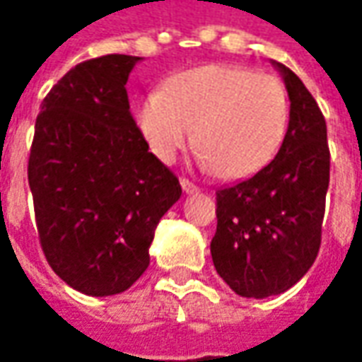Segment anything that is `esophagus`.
<instances>
[{
  "instance_id": "esophagus-1",
  "label": "esophagus",
  "mask_w": 362,
  "mask_h": 362,
  "mask_svg": "<svg viewBox=\"0 0 362 362\" xmlns=\"http://www.w3.org/2000/svg\"><path fill=\"white\" fill-rule=\"evenodd\" d=\"M181 187H183V193H187V195L199 193V187H197V185H193L189 179H181Z\"/></svg>"
}]
</instances>
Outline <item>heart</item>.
Wrapping results in <instances>:
<instances>
[{
	"label": "heart",
	"mask_w": 362,
	"mask_h": 362,
	"mask_svg": "<svg viewBox=\"0 0 362 362\" xmlns=\"http://www.w3.org/2000/svg\"><path fill=\"white\" fill-rule=\"evenodd\" d=\"M290 124L284 84L250 68L211 64L171 78L136 108V127L160 163L195 145L205 167L226 179L262 171L282 148Z\"/></svg>",
	"instance_id": "heart-1"
}]
</instances>
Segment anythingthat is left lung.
Wrapping results in <instances>:
<instances>
[{
	"instance_id": "obj_1",
	"label": "left lung",
	"mask_w": 362,
	"mask_h": 362,
	"mask_svg": "<svg viewBox=\"0 0 362 362\" xmlns=\"http://www.w3.org/2000/svg\"><path fill=\"white\" fill-rule=\"evenodd\" d=\"M272 66L290 100L284 145L262 171L216 191L214 266L243 298L282 294L310 270L320 247L330 179L320 108L290 68L274 60Z\"/></svg>"
}]
</instances>
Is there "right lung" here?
Listing matches in <instances>:
<instances>
[{"label": "right lung", "mask_w": 362, "mask_h": 362, "mask_svg": "<svg viewBox=\"0 0 362 362\" xmlns=\"http://www.w3.org/2000/svg\"><path fill=\"white\" fill-rule=\"evenodd\" d=\"M141 60L78 64L35 119L28 181L40 243L52 270L86 296L120 294L143 276L157 223L181 197L129 110L124 86Z\"/></svg>", "instance_id": "right-lung-1"}]
</instances>
